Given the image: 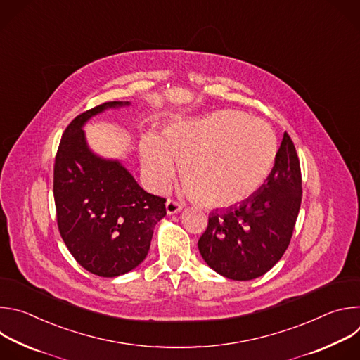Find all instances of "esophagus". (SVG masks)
Masks as SVG:
<instances>
[{
  "mask_svg": "<svg viewBox=\"0 0 360 360\" xmlns=\"http://www.w3.org/2000/svg\"><path fill=\"white\" fill-rule=\"evenodd\" d=\"M181 210H182V203H181V202H178V200H175V199H172V198H169V199L167 200V212H168L169 215L176 214V212H179Z\"/></svg>",
  "mask_w": 360,
  "mask_h": 360,
  "instance_id": "obj_1",
  "label": "esophagus"
}]
</instances>
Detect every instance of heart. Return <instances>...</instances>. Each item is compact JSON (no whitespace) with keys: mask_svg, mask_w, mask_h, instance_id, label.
<instances>
[{"mask_svg":"<svg viewBox=\"0 0 360 360\" xmlns=\"http://www.w3.org/2000/svg\"><path fill=\"white\" fill-rule=\"evenodd\" d=\"M278 152L272 128L238 111H218L168 124L161 139L141 142L143 168L152 184L168 186L181 167L186 188L207 207L224 208L250 196L271 174Z\"/></svg>","mask_w":360,"mask_h":360,"instance_id":"b5f03b06","label":"heart"}]
</instances>
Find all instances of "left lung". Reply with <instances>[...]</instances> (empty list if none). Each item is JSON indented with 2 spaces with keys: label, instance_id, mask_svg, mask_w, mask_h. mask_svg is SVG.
Returning <instances> with one entry per match:
<instances>
[{
  "label": "left lung",
  "instance_id": "8db88e82",
  "mask_svg": "<svg viewBox=\"0 0 360 360\" xmlns=\"http://www.w3.org/2000/svg\"><path fill=\"white\" fill-rule=\"evenodd\" d=\"M300 202V164L285 132L265 184L239 205L210 215L198 240L203 261L228 279L262 276L288 249Z\"/></svg>",
  "mask_w": 360,
  "mask_h": 360
}]
</instances>
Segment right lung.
Returning a JSON list of instances; mask_svg holds the SVG:
<instances>
[{"mask_svg": "<svg viewBox=\"0 0 360 360\" xmlns=\"http://www.w3.org/2000/svg\"><path fill=\"white\" fill-rule=\"evenodd\" d=\"M111 101L75 117L65 128L54 164V200L63 240L88 272L114 278L148 255L153 228L167 215L165 198L143 191L118 162L92 153L82 125Z\"/></svg>", "mask_w": 360, "mask_h": 360, "instance_id": "1", "label": "right lung"}]
</instances>
